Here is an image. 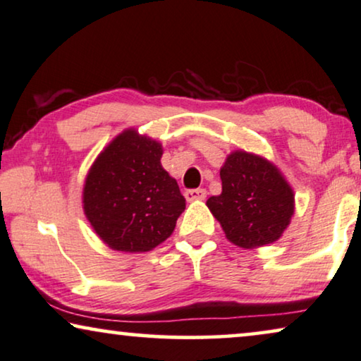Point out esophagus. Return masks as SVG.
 <instances>
[{"label":"esophagus","instance_id":"obj_1","mask_svg":"<svg viewBox=\"0 0 361 361\" xmlns=\"http://www.w3.org/2000/svg\"><path fill=\"white\" fill-rule=\"evenodd\" d=\"M207 191L202 190V188H197V190H186L185 197L186 201H202L206 197Z\"/></svg>","mask_w":361,"mask_h":361}]
</instances>
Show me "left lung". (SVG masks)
<instances>
[{"instance_id": "8db88e82", "label": "left lung", "mask_w": 361, "mask_h": 361, "mask_svg": "<svg viewBox=\"0 0 361 361\" xmlns=\"http://www.w3.org/2000/svg\"><path fill=\"white\" fill-rule=\"evenodd\" d=\"M222 192L207 200L227 238L262 247L280 238L294 212V195L276 166L262 157L233 152L221 169Z\"/></svg>"}]
</instances>
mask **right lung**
Wrapping results in <instances>:
<instances>
[{
	"mask_svg": "<svg viewBox=\"0 0 361 361\" xmlns=\"http://www.w3.org/2000/svg\"><path fill=\"white\" fill-rule=\"evenodd\" d=\"M160 159L159 142L126 130L91 166L83 190L85 214L114 250H152L171 235L185 211V197Z\"/></svg>",
	"mask_w": 361,
	"mask_h": 361,
	"instance_id": "add662e5",
	"label": "right lung"
}]
</instances>
